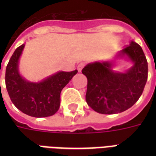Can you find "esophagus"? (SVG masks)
<instances>
[{
	"mask_svg": "<svg viewBox=\"0 0 156 156\" xmlns=\"http://www.w3.org/2000/svg\"><path fill=\"white\" fill-rule=\"evenodd\" d=\"M84 66H85V63H83V62H81V63H79L78 64V67H77V68H78V70L79 71V72H81Z\"/></svg>",
	"mask_w": 156,
	"mask_h": 156,
	"instance_id": "obj_1",
	"label": "esophagus"
}]
</instances>
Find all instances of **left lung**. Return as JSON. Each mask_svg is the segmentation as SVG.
Wrapping results in <instances>:
<instances>
[{"instance_id": "1", "label": "left lung", "mask_w": 156, "mask_h": 156, "mask_svg": "<svg viewBox=\"0 0 156 156\" xmlns=\"http://www.w3.org/2000/svg\"><path fill=\"white\" fill-rule=\"evenodd\" d=\"M127 56L133 66L126 73L112 69L108 61L88 64L82 70L87 78L86 100L89 106L102 114L126 111L138 100L147 81L148 65L140 45L131 41L118 56Z\"/></svg>"}]
</instances>
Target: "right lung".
I'll use <instances>...</instances> for the list:
<instances>
[{
	"instance_id": "obj_1",
	"label": "right lung",
	"mask_w": 156,
	"mask_h": 156,
	"mask_svg": "<svg viewBox=\"0 0 156 156\" xmlns=\"http://www.w3.org/2000/svg\"><path fill=\"white\" fill-rule=\"evenodd\" d=\"M24 46L14 51L6 67L5 86L9 98L17 108L28 116H52L60 108L61 90L78 70L60 71L40 83L28 82L18 72V60Z\"/></svg>"
}]
</instances>
